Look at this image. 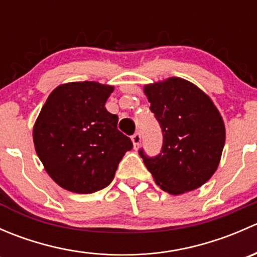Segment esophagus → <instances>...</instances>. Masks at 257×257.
<instances>
[{
    "label": "esophagus",
    "mask_w": 257,
    "mask_h": 257,
    "mask_svg": "<svg viewBox=\"0 0 257 257\" xmlns=\"http://www.w3.org/2000/svg\"><path fill=\"white\" fill-rule=\"evenodd\" d=\"M132 142H133V145H134V148H138L139 147V144H141V142H142V134L139 133V132H137L136 134H133V136H132Z\"/></svg>",
    "instance_id": "obj_1"
}]
</instances>
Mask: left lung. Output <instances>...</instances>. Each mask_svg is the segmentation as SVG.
Returning a JSON list of instances; mask_svg holds the SVG:
<instances>
[{
    "label": "left lung",
    "instance_id": "8db88e82",
    "mask_svg": "<svg viewBox=\"0 0 257 257\" xmlns=\"http://www.w3.org/2000/svg\"><path fill=\"white\" fill-rule=\"evenodd\" d=\"M163 132L162 152L139 154L154 181L167 193L195 190L214 175L225 145V124L206 93L189 80L170 77L144 85Z\"/></svg>",
    "mask_w": 257,
    "mask_h": 257
}]
</instances>
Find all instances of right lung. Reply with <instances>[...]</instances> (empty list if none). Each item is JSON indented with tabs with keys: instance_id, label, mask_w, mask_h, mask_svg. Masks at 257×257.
Masks as SVG:
<instances>
[{
	"instance_id": "right-lung-1",
	"label": "right lung",
	"mask_w": 257,
	"mask_h": 257,
	"mask_svg": "<svg viewBox=\"0 0 257 257\" xmlns=\"http://www.w3.org/2000/svg\"><path fill=\"white\" fill-rule=\"evenodd\" d=\"M113 85L71 82L52 90L33 125V143L48 175L66 190L92 194L112 183L133 143L105 109Z\"/></svg>"
}]
</instances>
